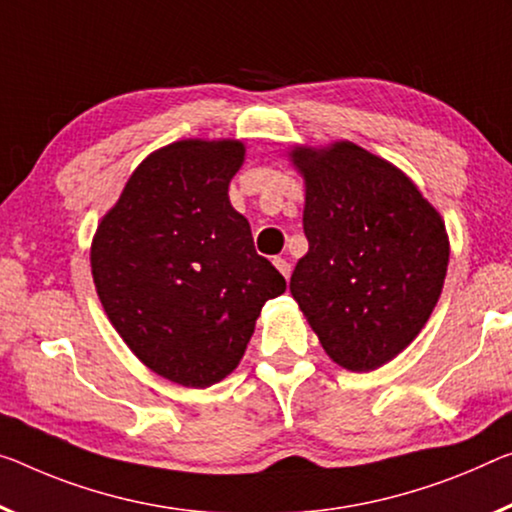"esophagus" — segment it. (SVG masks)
I'll return each instance as SVG.
<instances>
[{
  "label": "esophagus",
  "instance_id": "esophagus-1",
  "mask_svg": "<svg viewBox=\"0 0 512 512\" xmlns=\"http://www.w3.org/2000/svg\"><path fill=\"white\" fill-rule=\"evenodd\" d=\"M274 267H277V270L283 274V277H290V270H293V267H290V263L286 261V258H274Z\"/></svg>",
  "mask_w": 512,
  "mask_h": 512
}]
</instances>
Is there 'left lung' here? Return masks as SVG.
Masks as SVG:
<instances>
[{
  "instance_id": "obj_1",
  "label": "left lung",
  "mask_w": 512,
  "mask_h": 512,
  "mask_svg": "<svg viewBox=\"0 0 512 512\" xmlns=\"http://www.w3.org/2000/svg\"><path fill=\"white\" fill-rule=\"evenodd\" d=\"M309 251L290 293L338 366L366 373L414 341L442 293V217L396 167L350 141L297 148Z\"/></svg>"
}]
</instances>
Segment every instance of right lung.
I'll list each match as a JSON object with an SVG mask.
<instances>
[{
	"label": "right lung",
	"mask_w": 512,
	"mask_h": 512,
	"mask_svg": "<svg viewBox=\"0 0 512 512\" xmlns=\"http://www.w3.org/2000/svg\"><path fill=\"white\" fill-rule=\"evenodd\" d=\"M240 141H176L139 164L91 247L107 318L157 375L203 389L247 350L267 300L286 290L229 201Z\"/></svg>",
	"instance_id": "add662e5"
}]
</instances>
